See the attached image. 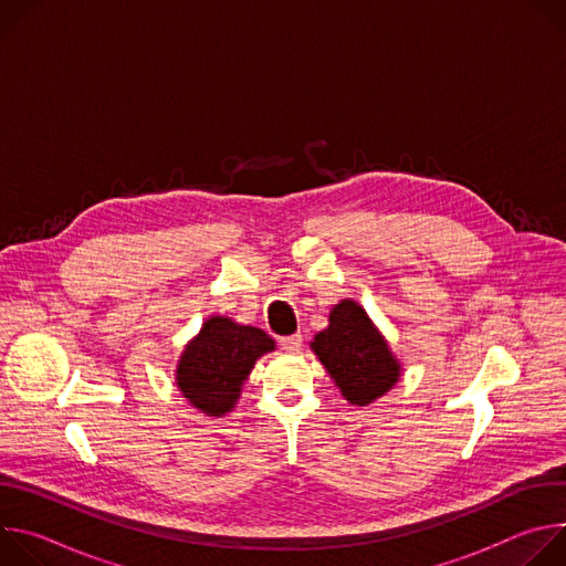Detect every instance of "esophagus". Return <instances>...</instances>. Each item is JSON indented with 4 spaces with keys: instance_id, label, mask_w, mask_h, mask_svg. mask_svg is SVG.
Returning <instances> with one entry per match:
<instances>
[{
    "instance_id": "1",
    "label": "esophagus",
    "mask_w": 566,
    "mask_h": 566,
    "mask_svg": "<svg viewBox=\"0 0 566 566\" xmlns=\"http://www.w3.org/2000/svg\"><path fill=\"white\" fill-rule=\"evenodd\" d=\"M280 345H282V349H284V352L295 354V352H300V347H302V336H300V334L286 336V338H282V340H280Z\"/></svg>"
}]
</instances>
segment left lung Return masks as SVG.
I'll use <instances>...</instances> for the list:
<instances>
[{
	"mask_svg": "<svg viewBox=\"0 0 566 566\" xmlns=\"http://www.w3.org/2000/svg\"><path fill=\"white\" fill-rule=\"evenodd\" d=\"M308 347L340 394L358 408L385 396L402 374L389 343L352 297L334 304L327 329L317 332Z\"/></svg>",
	"mask_w": 566,
	"mask_h": 566,
	"instance_id": "left-lung-1",
	"label": "left lung"
}]
</instances>
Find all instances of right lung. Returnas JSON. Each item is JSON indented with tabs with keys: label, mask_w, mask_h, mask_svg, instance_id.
<instances>
[{
	"label": "right lung",
	"mask_w": 566,
	"mask_h": 566,
	"mask_svg": "<svg viewBox=\"0 0 566 566\" xmlns=\"http://www.w3.org/2000/svg\"><path fill=\"white\" fill-rule=\"evenodd\" d=\"M271 352L275 340L266 332L226 315H210L184 347L175 382L195 410L219 419L232 412L255 363Z\"/></svg>",
	"instance_id": "1"
}]
</instances>
